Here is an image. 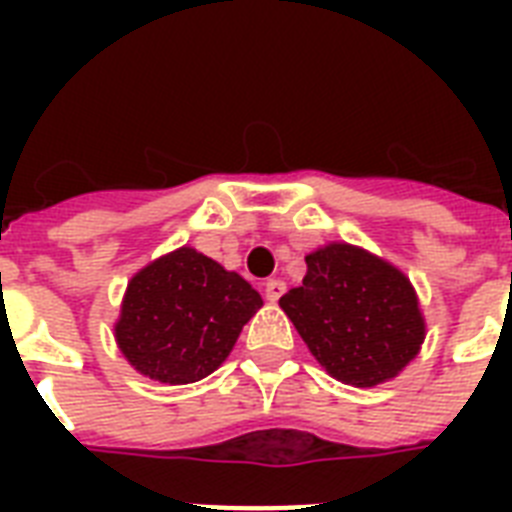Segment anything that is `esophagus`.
<instances>
[{"mask_svg": "<svg viewBox=\"0 0 512 512\" xmlns=\"http://www.w3.org/2000/svg\"><path fill=\"white\" fill-rule=\"evenodd\" d=\"M263 292H265V297L271 300V303H276V300H279V297L287 292V284H284L281 279H268L263 284Z\"/></svg>", "mask_w": 512, "mask_h": 512, "instance_id": "esophagus-1", "label": "esophagus"}]
</instances>
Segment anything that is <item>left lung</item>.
<instances>
[{"mask_svg": "<svg viewBox=\"0 0 512 512\" xmlns=\"http://www.w3.org/2000/svg\"><path fill=\"white\" fill-rule=\"evenodd\" d=\"M305 263L303 287L289 289L279 305L316 361L356 388L396 377L425 337L409 279L350 244H329Z\"/></svg>", "mask_w": 512, "mask_h": 512, "instance_id": "1", "label": "left lung"}]
</instances>
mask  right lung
Segmentation results:
<instances>
[{"mask_svg": "<svg viewBox=\"0 0 512 512\" xmlns=\"http://www.w3.org/2000/svg\"><path fill=\"white\" fill-rule=\"evenodd\" d=\"M260 305L239 273L183 247L130 281L116 342L140 374L185 385L223 364Z\"/></svg>", "mask_w": 512, "mask_h": 512, "instance_id": "add662e5", "label": "right lung"}]
</instances>
